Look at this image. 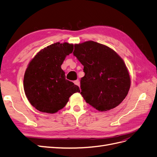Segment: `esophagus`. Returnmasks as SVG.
I'll return each mask as SVG.
<instances>
[{"label":"esophagus","mask_w":157,"mask_h":157,"mask_svg":"<svg viewBox=\"0 0 157 157\" xmlns=\"http://www.w3.org/2000/svg\"><path fill=\"white\" fill-rule=\"evenodd\" d=\"M74 83L76 84V85H77V86H80V82H79V80H75V81H74Z\"/></svg>","instance_id":"obj_1"}]
</instances>
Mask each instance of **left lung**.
I'll return each mask as SVG.
<instances>
[{"instance_id": "left-lung-1", "label": "left lung", "mask_w": 157, "mask_h": 157, "mask_svg": "<svg viewBox=\"0 0 157 157\" xmlns=\"http://www.w3.org/2000/svg\"><path fill=\"white\" fill-rule=\"evenodd\" d=\"M73 54L84 65L80 94L86 102L99 111L119 105L131 84L129 72L121 57L109 47L92 40L75 44Z\"/></svg>"}]
</instances>
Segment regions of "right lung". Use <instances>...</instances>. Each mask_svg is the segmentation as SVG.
Returning a JSON list of instances; mask_svg holds the SVG:
<instances>
[{
    "label": "right lung",
    "instance_id": "add662e5",
    "mask_svg": "<svg viewBox=\"0 0 157 157\" xmlns=\"http://www.w3.org/2000/svg\"><path fill=\"white\" fill-rule=\"evenodd\" d=\"M73 51V44L56 42L40 50L28 64L23 88L28 101L37 110L57 113L65 106L71 95L80 92L78 86L65 79L61 67Z\"/></svg>",
    "mask_w": 157,
    "mask_h": 157
}]
</instances>
